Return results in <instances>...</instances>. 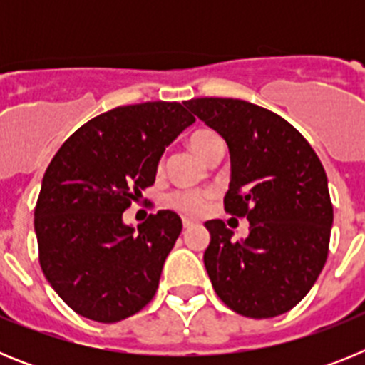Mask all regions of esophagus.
Here are the masks:
<instances>
[{
    "label": "esophagus",
    "instance_id": "esophagus-1",
    "mask_svg": "<svg viewBox=\"0 0 365 365\" xmlns=\"http://www.w3.org/2000/svg\"><path fill=\"white\" fill-rule=\"evenodd\" d=\"M182 227H185V228H190V227H193V221H190V219L182 217Z\"/></svg>",
    "mask_w": 365,
    "mask_h": 365
}]
</instances>
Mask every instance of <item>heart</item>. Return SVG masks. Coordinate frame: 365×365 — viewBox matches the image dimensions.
<instances>
[{
  "instance_id": "b5f03b06",
  "label": "heart",
  "mask_w": 365,
  "mask_h": 365,
  "mask_svg": "<svg viewBox=\"0 0 365 365\" xmlns=\"http://www.w3.org/2000/svg\"><path fill=\"white\" fill-rule=\"evenodd\" d=\"M217 135L210 130H201L195 131V133L190 137L188 144L195 153L201 157L202 150L212 138H215ZM212 199L210 192H195V190H185V192H175L170 195L168 199V205L172 206L173 210L180 212V214L190 215V217H197V215H202L208 208V202Z\"/></svg>"
}]
</instances>
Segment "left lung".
Instances as JSON below:
<instances>
[{
    "label": "left lung",
    "mask_w": 365,
    "mask_h": 365,
    "mask_svg": "<svg viewBox=\"0 0 365 365\" xmlns=\"http://www.w3.org/2000/svg\"><path fill=\"white\" fill-rule=\"evenodd\" d=\"M186 108L230 151L225 210L250 222L234 241L221 219L206 221L205 267L225 305L272 318L298 305L329 252L333 205L318 155L285 118L237 98H192Z\"/></svg>",
    "instance_id": "8db88e82"
}]
</instances>
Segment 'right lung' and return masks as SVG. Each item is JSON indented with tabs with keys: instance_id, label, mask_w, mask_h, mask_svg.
I'll list each match as a JSON object with an SVG mask.
<instances>
[{
	"instance_id": "obj_1",
	"label": "right lung",
	"mask_w": 365,
	"mask_h": 365,
	"mask_svg": "<svg viewBox=\"0 0 365 365\" xmlns=\"http://www.w3.org/2000/svg\"><path fill=\"white\" fill-rule=\"evenodd\" d=\"M193 122L179 102L120 106L74 131L45 170L34 210L40 265L80 316L115 324L157 292L182 221L159 210L135 230L122 214L153 185L166 146Z\"/></svg>"
}]
</instances>
